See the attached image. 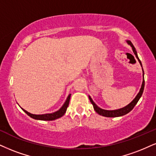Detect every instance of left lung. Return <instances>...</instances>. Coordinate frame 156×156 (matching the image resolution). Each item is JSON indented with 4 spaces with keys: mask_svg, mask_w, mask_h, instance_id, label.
I'll list each match as a JSON object with an SVG mask.
<instances>
[{
    "mask_svg": "<svg viewBox=\"0 0 156 156\" xmlns=\"http://www.w3.org/2000/svg\"><path fill=\"white\" fill-rule=\"evenodd\" d=\"M128 43L132 46V50H133V52H134V55H135V56L137 57V58L138 59V61H139V62L140 63V65H141V66H142L141 61H140V60L139 59V58H138V55L137 54V51H136L135 48H134V45H132V43L130 41H128ZM143 78H144V72H143ZM144 87H145V80H144V79H143V84H142L141 89H140L139 93H138L137 95L136 96L135 98H134L133 101H132L131 103H130L128 105H126V106H125L124 108H122L118 109V110H114V111L103 110V109L100 108L99 107H98L97 105H95V103L93 101V100H92V98L90 97V96H89V99H90V102H91L92 104H93V108H94V109H95V111L98 113V114L101 115V116H105V117H118V116H124V115H125V114H126V113H128L129 112H130V111H131L132 109L134 108V107L135 106V105L137 104V103L138 102V101H139V100H140V97H141L142 95H143V90H144Z\"/></svg>",
    "mask_w": 156,
    "mask_h": 156,
    "instance_id": "obj_1",
    "label": "left lung"
}]
</instances>
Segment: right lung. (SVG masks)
Returning a JSON list of instances; mask_svg holds the SVG:
<instances>
[{
  "label": "right lung",
  "instance_id": "right-lung-1",
  "mask_svg": "<svg viewBox=\"0 0 156 156\" xmlns=\"http://www.w3.org/2000/svg\"><path fill=\"white\" fill-rule=\"evenodd\" d=\"M70 97L71 94L68 96L66 102L63 104L62 107L59 109L58 111L56 112L53 113H47V114H43V115H35V114H32V113L27 112V111H25L24 109L22 108V110L24 111L29 116H30L32 119H37V120H43V121H53L55 119H57L58 118H61V116H63L64 115V113H66L67 108L69 106V101H70Z\"/></svg>",
  "mask_w": 156,
  "mask_h": 156
}]
</instances>
